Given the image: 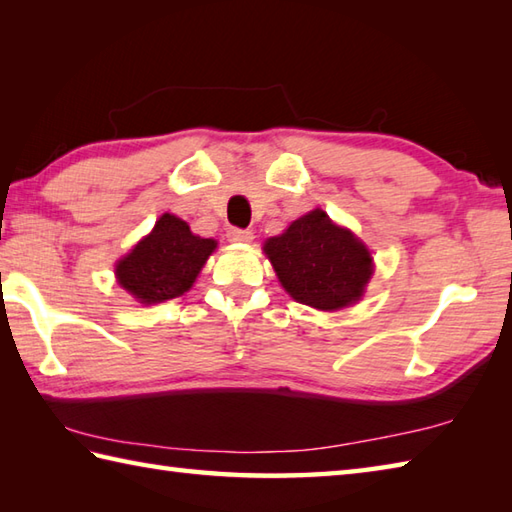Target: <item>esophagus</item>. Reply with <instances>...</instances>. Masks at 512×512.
Returning a JSON list of instances; mask_svg holds the SVG:
<instances>
[{
    "label": "esophagus",
    "mask_w": 512,
    "mask_h": 512,
    "mask_svg": "<svg viewBox=\"0 0 512 512\" xmlns=\"http://www.w3.org/2000/svg\"><path fill=\"white\" fill-rule=\"evenodd\" d=\"M228 242H237V244H248L253 242V233L250 231H244V228H228Z\"/></svg>",
    "instance_id": "esophagus-1"
}]
</instances>
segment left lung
Instances as JSON below:
<instances>
[{
  "mask_svg": "<svg viewBox=\"0 0 512 512\" xmlns=\"http://www.w3.org/2000/svg\"><path fill=\"white\" fill-rule=\"evenodd\" d=\"M264 253L292 299L325 312L356 303L374 273L367 246L321 209L266 239Z\"/></svg>",
  "mask_w": 512,
  "mask_h": 512,
  "instance_id": "1",
  "label": "left lung"
}]
</instances>
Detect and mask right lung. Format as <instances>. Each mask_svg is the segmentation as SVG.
Instances as JSON below:
<instances>
[{
    "label": "right lung",
    "instance_id": "obj_1",
    "mask_svg": "<svg viewBox=\"0 0 512 512\" xmlns=\"http://www.w3.org/2000/svg\"><path fill=\"white\" fill-rule=\"evenodd\" d=\"M215 246V239L193 235L187 222L165 213L132 253L118 259L116 279L145 306L176 299L193 286Z\"/></svg>",
    "mask_w": 512,
    "mask_h": 512
}]
</instances>
